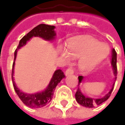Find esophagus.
<instances>
[{
    "label": "esophagus",
    "mask_w": 125,
    "mask_h": 125,
    "mask_svg": "<svg viewBox=\"0 0 125 125\" xmlns=\"http://www.w3.org/2000/svg\"><path fill=\"white\" fill-rule=\"evenodd\" d=\"M73 73H74V70H73V69H72V67L67 68V69L66 70V71H65V75H66V76L72 74Z\"/></svg>",
    "instance_id": "obj_1"
}]
</instances>
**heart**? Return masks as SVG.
<instances>
[{"label":"heart","mask_w":125,"mask_h":125,"mask_svg":"<svg viewBox=\"0 0 125 125\" xmlns=\"http://www.w3.org/2000/svg\"><path fill=\"white\" fill-rule=\"evenodd\" d=\"M60 55L66 61L73 58H79L80 68L89 71L103 60L108 54V46L99 43L98 40L90 36L76 37L68 42L67 49H59Z\"/></svg>","instance_id":"b5f03b06"}]
</instances>
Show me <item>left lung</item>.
Returning a JSON list of instances; mask_svg holds the SVG:
<instances>
[{
	"label": "left lung",
	"instance_id": "8db88e82",
	"mask_svg": "<svg viewBox=\"0 0 125 125\" xmlns=\"http://www.w3.org/2000/svg\"><path fill=\"white\" fill-rule=\"evenodd\" d=\"M111 64L113 66V71H114V74L115 76V79H116V76L118 74V72H117V53L115 49H113V55H112V59H111ZM79 85L81 81L83 79V76H79ZM113 85L111 90H110V92L107 94H106L104 97L99 99H93V98H89L85 97L83 94L81 93V92L80 91L79 88H78L76 93L75 94V97L77 101V102L81 104V106H83L85 107H88V108H93L96 106H99L101 104L104 102L105 101H106L111 96V94L112 93L113 90Z\"/></svg>",
	"mask_w": 125,
	"mask_h": 125
}]
</instances>
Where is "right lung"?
I'll return each mask as SVG.
<instances>
[{
	"label": "right lung",
	"instance_id": "right-lung-1",
	"mask_svg": "<svg viewBox=\"0 0 125 125\" xmlns=\"http://www.w3.org/2000/svg\"><path fill=\"white\" fill-rule=\"evenodd\" d=\"M54 28L55 26L46 25V24H40L35 28H34L27 35L23 37L21 40H20L19 45L14 51V60L17 56V52L18 49L25 45L27 41H28L32 37H40L46 40H53L55 35ZM14 65V61L13 62L12 72V80L14 90L17 94L18 97L22 101V102L25 105H26L27 106H29L31 108H41L43 106H45L46 104L49 103L53 98V95L56 85L58 83H60L61 80L65 77V75L64 74L62 70H57L53 76V78L51 79L50 83L44 91L36 94H32L23 93V92L19 90V89L17 88V87L14 83V78H13Z\"/></svg>",
	"mask_w": 125,
	"mask_h": 125
}]
</instances>
